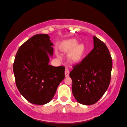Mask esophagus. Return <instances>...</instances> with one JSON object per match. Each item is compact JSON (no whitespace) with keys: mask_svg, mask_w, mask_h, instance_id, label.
<instances>
[{"mask_svg":"<svg viewBox=\"0 0 127 127\" xmlns=\"http://www.w3.org/2000/svg\"><path fill=\"white\" fill-rule=\"evenodd\" d=\"M69 69H68L67 67H66V69H65V76H66V77H67V76H69Z\"/></svg>","mask_w":127,"mask_h":127,"instance_id":"1","label":"esophagus"}]
</instances>
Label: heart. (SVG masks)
<instances>
[{
	"mask_svg": "<svg viewBox=\"0 0 127 127\" xmlns=\"http://www.w3.org/2000/svg\"><path fill=\"white\" fill-rule=\"evenodd\" d=\"M64 49L66 51H72L73 52L71 54V57L73 60H78L83 55L84 52V46L80 44L78 45L76 40H72L66 43L64 45Z\"/></svg>",
	"mask_w": 127,
	"mask_h": 127,
	"instance_id": "obj_1",
	"label": "heart"
}]
</instances>
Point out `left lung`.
I'll return each mask as SVG.
<instances>
[{
  "label": "left lung",
  "instance_id": "obj_1",
  "mask_svg": "<svg viewBox=\"0 0 127 127\" xmlns=\"http://www.w3.org/2000/svg\"><path fill=\"white\" fill-rule=\"evenodd\" d=\"M94 48L70 72L72 93L83 105L95 104L104 95L111 79L112 59L105 43L93 37Z\"/></svg>",
  "mask_w": 127,
  "mask_h": 127
}]
</instances>
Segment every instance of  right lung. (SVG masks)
<instances>
[{
    "label": "right lung",
    "mask_w": 127,
    "mask_h": 127,
    "mask_svg": "<svg viewBox=\"0 0 127 127\" xmlns=\"http://www.w3.org/2000/svg\"><path fill=\"white\" fill-rule=\"evenodd\" d=\"M48 34H36L22 44L15 57L13 71L16 86L29 102L44 105L52 99L65 77V67L49 64L53 43Z\"/></svg>",
    "instance_id": "add662e5"
}]
</instances>
